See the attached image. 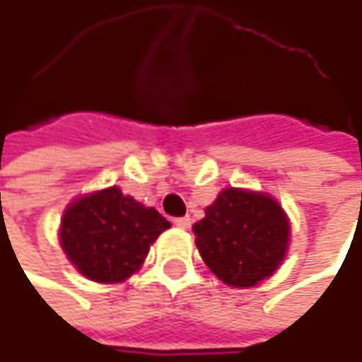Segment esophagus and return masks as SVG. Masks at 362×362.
<instances>
[{
  "instance_id": "34e87169",
  "label": "esophagus",
  "mask_w": 362,
  "mask_h": 362,
  "mask_svg": "<svg viewBox=\"0 0 362 362\" xmlns=\"http://www.w3.org/2000/svg\"><path fill=\"white\" fill-rule=\"evenodd\" d=\"M175 226H179V228H183V230H187V228L192 226V218H189V216H183V218H175Z\"/></svg>"
}]
</instances>
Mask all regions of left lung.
<instances>
[{"label": "left lung", "instance_id": "left-lung-1", "mask_svg": "<svg viewBox=\"0 0 362 362\" xmlns=\"http://www.w3.org/2000/svg\"><path fill=\"white\" fill-rule=\"evenodd\" d=\"M288 218L270 195L224 189L194 224L204 264L228 286H255L286 255Z\"/></svg>", "mask_w": 362, "mask_h": 362}]
</instances>
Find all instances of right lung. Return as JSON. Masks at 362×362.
Segmentation results:
<instances>
[{
    "label": "right lung",
    "mask_w": 362,
    "mask_h": 362,
    "mask_svg": "<svg viewBox=\"0 0 362 362\" xmlns=\"http://www.w3.org/2000/svg\"><path fill=\"white\" fill-rule=\"evenodd\" d=\"M170 226L119 187L76 199L62 220V247L69 262L94 282H121L142 266L150 245Z\"/></svg>",
    "instance_id": "add662e5"
}]
</instances>
